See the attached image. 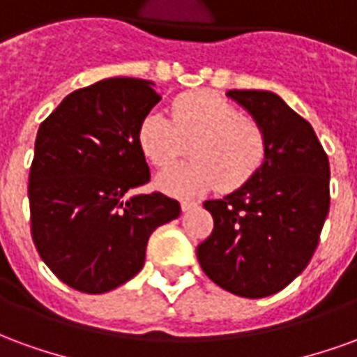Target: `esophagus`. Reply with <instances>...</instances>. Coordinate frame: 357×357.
<instances>
[{"label":"esophagus","mask_w":357,"mask_h":357,"mask_svg":"<svg viewBox=\"0 0 357 357\" xmlns=\"http://www.w3.org/2000/svg\"><path fill=\"white\" fill-rule=\"evenodd\" d=\"M195 206H197V202L195 201H181V210H183V212L195 208Z\"/></svg>","instance_id":"1"}]
</instances>
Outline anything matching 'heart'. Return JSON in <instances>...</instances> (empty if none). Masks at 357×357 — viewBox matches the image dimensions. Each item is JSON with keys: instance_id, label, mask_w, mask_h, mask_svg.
<instances>
[{"instance_id": "heart-1", "label": "heart", "mask_w": 357, "mask_h": 357, "mask_svg": "<svg viewBox=\"0 0 357 357\" xmlns=\"http://www.w3.org/2000/svg\"><path fill=\"white\" fill-rule=\"evenodd\" d=\"M192 143L191 163L164 170L156 178L162 191L178 197L201 195L220 183L237 189L255 176L268 155L262 124L212 91H187L172 101V120L151 110L141 120L137 145L149 162L167 168Z\"/></svg>"}]
</instances>
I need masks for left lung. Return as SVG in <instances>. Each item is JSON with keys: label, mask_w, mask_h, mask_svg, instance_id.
Listing matches in <instances>:
<instances>
[{"label": "left lung", "mask_w": 357, "mask_h": 357, "mask_svg": "<svg viewBox=\"0 0 357 357\" xmlns=\"http://www.w3.org/2000/svg\"><path fill=\"white\" fill-rule=\"evenodd\" d=\"M262 124L268 155L252 178L206 201L214 229L197 247L202 271L225 291L264 298L304 271L329 214V158L314 128L279 95L229 89Z\"/></svg>", "instance_id": "8db88e82"}]
</instances>
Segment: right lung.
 Here are the masks:
<instances>
[{"instance_id":"right-lung-1","label":"right lung","mask_w":357,"mask_h":357,"mask_svg":"<svg viewBox=\"0 0 357 357\" xmlns=\"http://www.w3.org/2000/svg\"><path fill=\"white\" fill-rule=\"evenodd\" d=\"M158 101L153 82L107 78L66 95L38 130L32 239L76 291L101 294L137 275L151 233L181 212L162 193L132 195L151 179L137 130Z\"/></svg>"}]
</instances>
